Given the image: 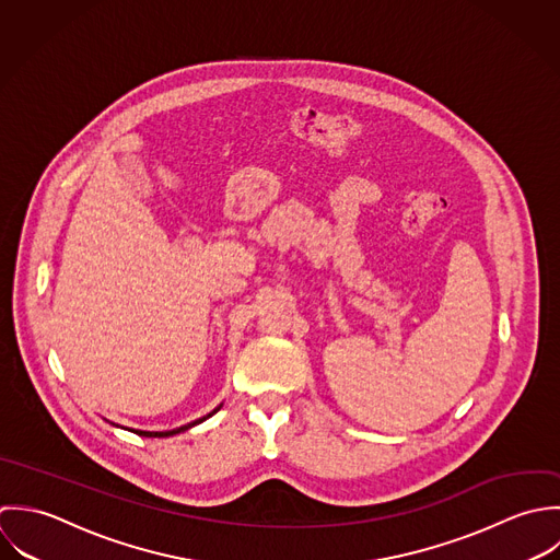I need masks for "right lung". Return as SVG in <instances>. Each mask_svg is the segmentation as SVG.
<instances>
[{
    "label": "right lung",
    "mask_w": 560,
    "mask_h": 560,
    "mask_svg": "<svg viewBox=\"0 0 560 560\" xmlns=\"http://www.w3.org/2000/svg\"><path fill=\"white\" fill-rule=\"evenodd\" d=\"M221 409V407H219ZM219 409H214L210 416H206V418H201V420H197V422H192V424H188V427H182V429H175V431H166V433H149V431H133L136 435H142V438H168V435H175V433H182V431H186V429H190V427H195V424H199V422H203V420H208V418H212Z\"/></svg>",
    "instance_id": "obj_1"
}]
</instances>
